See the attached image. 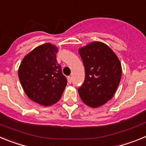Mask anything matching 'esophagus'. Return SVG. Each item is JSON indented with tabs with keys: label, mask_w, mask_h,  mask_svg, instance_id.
Instances as JSON below:
<instances>
[{
	"label": "esophagus",
	"mask_w": 146,
	"mask_h": 146,
	"mask_svg": "<svg viewBox=\"0 0 146 146\" xmlns=\"http://www.w3.org/2000/svg\"><path fill=\"white\" fill-rule=\"evenodd\" d=\"M67 79H68V82H69V83H71V82H72V77L69 76V77H67Z\"/></svg>",
	"instance_id": "obj_1"
}]
</instances>
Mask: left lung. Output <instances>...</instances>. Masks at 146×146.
Wrapping results in <instances>:
<instances>
[{
	"label": "left lung",
	"mask_w": 146,
	"mask_h": 146,
	"mask_svg": "<svg viewBox=\"0 0 146 146\" xmlns=\"http://www.w3.org/2000/svg\"><path fill=\"white\" fill-rule=\"evenodd\" d=\"M86 70L83 84L78 88L82 101L96 108L114 96L121 81L122 69L117 55L108 45L94 42L79 49Z\"/></svg>",
	"instance_id": "left-lung-1"
}]
</instances>
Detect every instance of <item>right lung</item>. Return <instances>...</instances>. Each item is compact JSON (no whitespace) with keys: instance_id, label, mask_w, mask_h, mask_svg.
I'll return each instance as SVG.
<instances>
[{"instance_id":"add662e5","label":"right lung","mask_w":146,"mask_h":146,"mask_svg":"<svg viewBox=\"0 0 146 146\" xmlns=\"http://www.w3.org/2000/svg\"><path fill=\"white\" fill-rule=\"evenodd\" d=\"M58 49L50 43L40 45L24 57L18 76L23 90L32 101L44 106L58 102L67 84L58 64Z\"/></svg>"}]
</instances>
